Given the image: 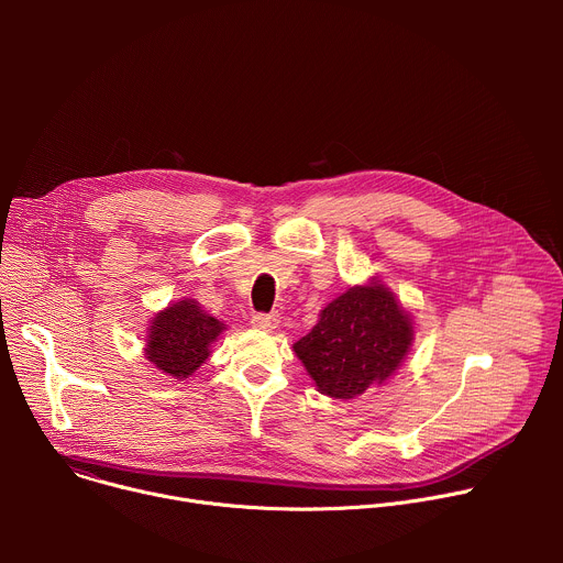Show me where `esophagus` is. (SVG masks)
<instances>
[{
  "label": "esophagus",
  "mask_w": 563,
  "mask_h": 563,
  "mask_svg": "<svg viewBox=\"0 0 563 563\" xmlns=\"http://www.w3.org/2000/svg\"><path fill=\"white\" fill-rule=\"evenodd\" d=\"M280 323L278 313H254L252 316V328L258 332H274Z\"/></svg>",
  "instance_id": "obj_1"
}]
</instances>
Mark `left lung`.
Returning a JSON list of instances; mask_svg holds the SVG:
<instances>
[{
	"mask_svg": "<svg viewBox=\"0 0 563 563\" xmlns=\"http://www.w3.org/2000/svg\"><path fill=\"white\" fill-rule=\"evenodd\" d=\"M415 343V318L378 278L347 287L294 343V354L330 398H356L383 385Z\"/></svg>",
	"mask_w": 563,
	"mask_h": 563,
	"instance_id": "obj_1",
	"label": "left lung"
}]
</instances>
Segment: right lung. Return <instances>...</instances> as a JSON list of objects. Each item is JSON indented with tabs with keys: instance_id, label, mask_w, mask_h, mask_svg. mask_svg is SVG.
<instances>
[{
	"instance_id": "1",
	"label": "right lung",
	"mask_w": 563,
	"mask_h": 563,
	"mask_svg": "<svg viewBox=\"0 0 563 563\" xmlns=\"http://www.w3.org/2000/svg\"><path fill=\"white\" fill-rule=\"evenodd\" d=\"M227 330L198 300L180 298L153 313L144 336V358L172 378L187 380L211 356V347Z\"/></svg>"
}]
</instances>
